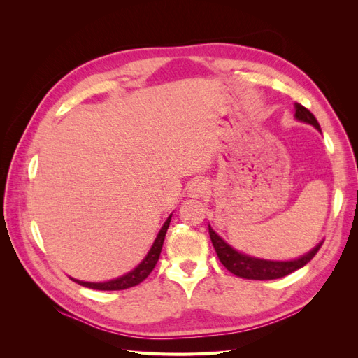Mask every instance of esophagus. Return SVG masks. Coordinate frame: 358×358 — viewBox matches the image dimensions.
Listing matches in <instances>:
<instances>
[{
	"instance_id": "1",
	"label": "esophagus",
	"mask_w": 358,
	"mask_h": 358,
	"mask_svg": "<svg viewBox=\"0 0 358 358\" xmlns=\"http://www.w3.org/2000/svg\"><path fill=\"white\" fill-rule=\"evenodd\" d=\"M188 194H189L191 197H194V199L204 197L206 194H208V183H206L201 179L194 180L191 185H189V188H188Z\"/></svg>"
}]
</instances>
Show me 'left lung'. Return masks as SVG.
<instances>
[{"mask_svg":"<svg viewBox=\"0 0 358 358\" xmlns=\"http://www.w3.org/2000/svg\"><path fill=\"white\" fill-rule=\"evenodd\" d=\"M296 117L299 121L308 122L320 129L317 117L313 116L305 106L296 104ZM209 234H210V241L216 251V255H218L222 266L236 276L243 278V279H252V280L279 279L292 272H296V270L306 266L310 259L317 255V252L320 251V248L322 245L321 242L320 245L313 248L310 252L297 259H292V262H268V259H259V258H254V257L237 252L236 249H233L229 243H225L221 237L210 229V227H209Z\"/></svg>","mask_w":358,"mask_h":358,"instance_id":"8db88e82","label":"left lung"}]
</instances>
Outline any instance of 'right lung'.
Returning <instances> with one entry per match:
<instances>
[{
    "instance_id": "add662e5",
    "label": "right lung",
    "mask_w": 358,
    "mask_h": 358,
    "mask_svg": "<svg viewBox=\"0 0 358 358\" xmlns=\"http://www.w3.org/2000/svg\"><path fill=\"white\" fill-rule=\"evenodd\" d=\"M170 221H171V215L169 216L167 221L164 222V225L161 227V230H159V233L157 236V239H155L152 248H150V251L146 255V258L133 270V272H129V273H127V275H124L121 278H117V279L109 280V282H100V284L83 282V280H78V279H73V280H74V282H78V284L86 287V288L101 289V291L127 289V288H131V287L138 285L140 282H143V280L149 276V273L152 272L157 262H158L159 254H161V249H162V243H164V237H166V233L169 230Z\"/></svg>"
}]
</instances>
